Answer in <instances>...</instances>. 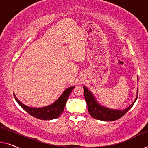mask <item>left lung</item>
<instances>
[{
	"instance_id": "obj_1",
	"label": "left lung",
	"mask_w": 148,
	"mask_h": 148,
	"mask_svg": "<svg viewBox=\"0 0 148 148\" xmlns=\"http://www.w3.org/2000/svg\"><path fill=\"white\" fill-rule=\"evenodd\" d=\"M138 81V77H137ZM84 96L86 99V103L88 104V109L91 116L93 118L98 119L100 121H116L117 119H120L123 116L126 114L130 109L132 108L133 104H135V101L137 100V95H138V88L137 90V96L134 102L132 103V104L125 110H114V109H110L106 107L100 105L97 102V100L95 98L94 95L90 91L88 90V89L86 86H84Z\"/></svg>"
}]
</instances>
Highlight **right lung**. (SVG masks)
I'll return each mask as SVG.
<instances>
[{"instance_id":"add662e5","label":"right lung","mask_w":148,"mask_h":148,"mask_svg":"<svg viewBox=\"0 0 148 148\" xmlns=\"http://www.w3.org/2000/svg\"><path fill=\"white\" fill-rule=\"evenodd\" d=\"M74 88V86H72L67 88L64 91L61 96L53 104L45 107H42V108H32V107L26 106L18 100L14 93L13 96L20 106L27 113H29L31 116L36 117L38 119H41V120H52V119L58 118L63 112L67 99Z\"/></svg>"}]
</instances>
